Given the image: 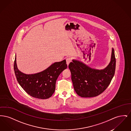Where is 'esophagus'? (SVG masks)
Wrapping results in <instances>:
<instances>
[{
	"label": "esophagus",
	"mask_w": 131,
	"mask_h": 131,
	"mask_svg": "<svg viewBox=\"0 0 131 131\" xmlns=\"http://www.w3.org/2000/svg\"><path fill=\"white\" fill-rule=\"evenodd\" d=\"M71 61H72V58L71 57H67L66 58V63H67L68 66L69 63L71 62Z\"/></svg>",
	"instance_id": "1"
}]
</instances>
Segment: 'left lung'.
Listing matches in <instances>:
<instances>
[{
  "instance_id": "8db88e82",
  "label": "left lung",
  "mask_w": 131,
  "mask_h": 131,
  "mask_svg": "<svg viewBox=\"0 0 131 131\" xmlns=\"http://www.w3.org/2000/svg\"><path fill=\"white\" fill-rule=\"evenodd\" d=\"M72 61L69 65L72 81L75 92L81 97H93L103 93L115 73L116 59L113 48L111 61L102 70L91 68L79 60Z\"/></svg>"
}]
</instances>
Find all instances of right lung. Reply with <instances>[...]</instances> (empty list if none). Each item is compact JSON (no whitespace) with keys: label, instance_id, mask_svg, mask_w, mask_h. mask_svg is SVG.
<instances>
[{"label":"right lung","instance_id":"add662e5","mask_svg":"<svg viewBox=\"0 0 131 131\" xmlns=\"http://www.w3.org/2000/svg\"><path fill=\"white\" fill-rule=\"evenodd\" d=\"M66 60L55 62L44 71L34 74H25L19 70L16 63L14 68L17 80L25 92L34 98H49L54 92L56 81L61 73L67 68Z\"/></svg>","mask_w":131,"mask_h":131}]
</instances>
